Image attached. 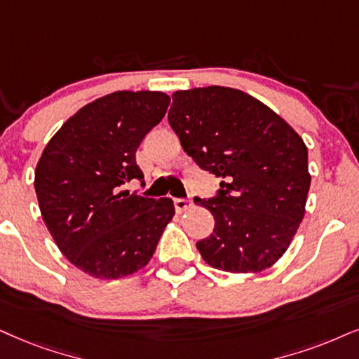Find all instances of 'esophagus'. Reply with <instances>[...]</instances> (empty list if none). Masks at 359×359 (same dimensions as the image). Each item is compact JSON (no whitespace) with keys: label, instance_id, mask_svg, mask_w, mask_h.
<instances>
[{"label":"esophagus","instance_id":"esophagus-1","mask_svg":"<svg viewBox=\"0 0 359 359\" xmlns=\"http://www.w3.org/2000/svg\"><path fill=\"white\" fill-rule=\"evenodd\" d=\"M174 205H175V210L180 213V212L189 210V208L192 207L194 203H192V201H190V198H175Z\"/></svg>","mask_w":359,"mask_h":359}]
</instances>
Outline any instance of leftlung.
<instances>
[{
    "mask_svg": "<svg viewBox=\"0 0 359 359\" xmlns=\"http://www.w3.org/2000/svg\"><path fill=\"white\" fill-rule=\"evenodd\" d=\"M169 124L203 170L222 177L203 260L230 273H258L278 262L300 226L311 177L308 149L287 121L243 90L208 86L172 94Z\"/></svg>",
    "mask_w": 359,
    "mask_h": 359,
    "instance_id": "obj_1",
    "label": "left lung"
}]
</instances>
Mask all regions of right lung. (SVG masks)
<instances>
[{"label":"right lung","instance_id":"add662e5","mask_svg":"<svg viewBox=\"0 0 359 359\" xmlns=\"http://www.w3.org/2000/svg\"><path fill=\"white\" fill-rule=\"evenodd\" d=\"M158 90H116L86 104L44 147L34 172L41 215L72 265L101 280L144 269L174 217L172 198L130 195L146 134L165 116Z\"/></svg>","mask_w":359,"mask_h":359}]
</instances>
